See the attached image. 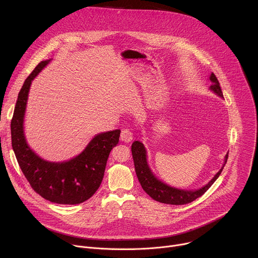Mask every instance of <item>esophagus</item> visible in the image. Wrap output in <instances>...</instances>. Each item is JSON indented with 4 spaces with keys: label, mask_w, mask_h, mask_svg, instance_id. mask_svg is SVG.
<instances>
[{
    "label": "esophagus",
    "mask_w": 258,
    "mask_h": 258,
    "mask_svg": "<svg viewBox=\"0 0 258 258\" xmlns=\"http://www.w3.org/2000/svg\"><path fill=\"white\" fill-rule=\"evenodd\" d=\"M120 140L125 142V143H130L133 140V133L131 130L128 128H124L121 131L120 134Z\"/></svg>",
    "instance_id": "1"
}]
</instances>
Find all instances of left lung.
<instances>
[{"instance_id":"left-lung-1","label":"left lung","mask_w":258,"mask_h":258,"mask_svg":"<svg viewBox=\"0 0 258 258\" xmlns=\"http://www.w3.org/2000/svg\"><path fill=\"white\" fill-rule=\"evenodd\" d=\"M210 81L212 85L210 86V90L214 92L220 98H224L222 89H220L219 83L214 76V73L210 75ZM132 154L134 158V164L138 179L141 183L143 190L148 194L152 199L171 205H183L191 203L192 201L196 200L197 198L201 197L210 187L212 183L217 179L219 174L222 173L225 164L228 160V154L225 157V163L223 167L219 169V171L214 175V177L207 183L206 186L202 187L201 189L191 191V190H180L175 189L170 186H167L166 183L159 180L151 171L148 162H147V153L144 145L140 141H135L132 145Z\"/></svg>"}]
</instances>
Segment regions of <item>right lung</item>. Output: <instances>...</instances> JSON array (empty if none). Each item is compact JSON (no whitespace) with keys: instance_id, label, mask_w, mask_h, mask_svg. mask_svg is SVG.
<instances>
[{"instance_id":"right-lung-1","label":"right lung","mask_w":258,"mask_h":258,"mask_svg":"<svg viewBox=\"0 0 258 258\" xmlns=\"http://www.w3.org/2000/svg\"><path fill=\"white\" fill-rule=\"evenodd\" d=\"M50 61L45 60L36 65L18 94L11 120L12 148L34 192L53 203L80 204L99 189L109 154L118 144L120 130L98 134L80 155L68 161L50 162L36 155L24 137V114L31 82Z\"/></svg>"}]
</instances>
